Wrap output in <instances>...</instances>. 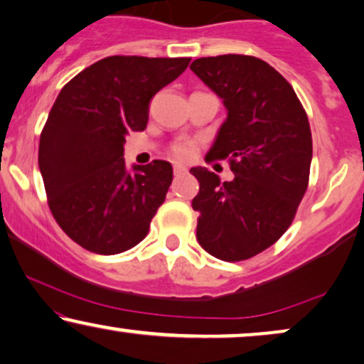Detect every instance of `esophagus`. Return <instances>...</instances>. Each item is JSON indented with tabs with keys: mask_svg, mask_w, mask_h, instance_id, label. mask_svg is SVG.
<instances>
[{
	"mask_svg": "<svg viewBox=\"0 0 364 364\" xmlns=\"http://www.w3.org/2000/svg\"><path fill=\"white\" fill-rule=\"evenodd\" d=\"M188 171L186 166L183 164H174V176H179V174H185Z\"/></svg>",
	"mask_w": 364,
	"mask_h": 364,
	"instance_id": "34e87169",
	"label": "esophagus"
}]
</instances>
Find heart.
<instances>
[{
    "mask_svg": "<svg viewBox=\"0 0 364 364\" xmlns=\"http://www.w3.org/2000/svg\"><path fill=\"white\" fill-rule=\"evenodd\" d=\"M173 153H174V156L179 159H188L193 154V146L188 143H179L173 148Z\"/></svg>",
    "mask_w": 364,
    "mask_h": 364,
    "instance_id": "heart-1",
    "label": "heart"
}]
</instances>
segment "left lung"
Masks as SVG:
<instances>
[{
	"label": "left lung",
	"mask_w": 364,
	"mask_h": 364,
	"mask_svg": "<svg viewBox=\"0 0 364 364\" xmlns=\"http://www.w3.org/2000/svg\"><path fill=\"white\" fill-rule=\"evenodd\" d=\"M190 68L228 113L206 159L230 158L235 173L221 183L206 168L190 169L200 183L191 203L198 243L218 259H248L281 238L306 193L308 116L291 85L258 58H198Z\"/></svg>",
	"instance_id": "8db88e82"
}]
</instances>
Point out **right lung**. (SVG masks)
Returning a JSON list of instances; mask_svg holds the SVG:
<instances>
[{
  "label": "right lung",
  "instance_id": "obj_1",
  "mask_svg": "<svg viewBox=\"0 0 364 364\" xmlns=\"http://www.w3.org/2000/svg\"><path fill=\"white\" fill-rule=\"evenodd\" d=\"M188 65L190 58L108 56L58 95L38 164L53 216L85 250L118 255L148 235L173 166L154 159L128 169L123 146L126 134L146 128L149 100Z\"/></svg>",
  "mask_w": 364,
  "mask_h": 364
}]
</instances>
